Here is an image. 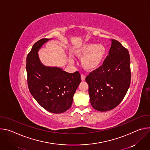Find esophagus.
<instances>
[{"label":"esophagus","mask_w":150,"mask_h":150,"mask_svg":"<svg viewBox=\"0 0 150 150\" xmlns=\"http://www.w3.org/2000/svg\"><path fill=\"white\" fill-rule=\"evenodd\" d=\"M81 80H82V81H85V76H84L83 75H81Z\"/></svg>","instance_id":"esophagus-1"}]
</instances>
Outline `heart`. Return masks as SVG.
<instances>
[{"mask_svg":"<svg viewBox=\"0 0 150 150\" xmlns=\"http://www.w3.org/2000/svg\"><path fill=\"white\" fill-rule=\"evenodd\" d=\"M73 53L76 57H82L81 66L85 70L93 72L103 64L107 54V48L101 44H83L74 49Z\"/></svg>","mask_w":150,"mask_h":150,"instance_id":"obj_1","label":"heart"}]
</instances>
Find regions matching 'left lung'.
Wrapping results in <instances>:
<instances>
[{
    "instance_id": "obj_1",
    "label": "left lung",
    "mask_w": 150,
    "mask_h": 150,
    "mask_svg": "<svg viewBox=\"0 0 150 150\" xmlns=\"http://www.w3.org/2000/svg\"><path fill=\"white\" fill-rule=\"evenodd\" d=\"M109 55L103 65L85 79L93 108L107 112L117 106L125 97L131 83L130 56L120 42L112 40Z\"/></svg>"
}]
</instances>
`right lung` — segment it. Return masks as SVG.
Wrapping results in <instances>:
<instances>
[{
  "label": "right lung",
  "mask_w": 150,
  "mask_h": 150,
  "mask_svg": "<svg viewBox=\"0 0 150 150\" xmlns=\"http://www.w3.org/2000/svg\"><path fill=\"white\" fill-rule=\"evenodd\" d=\"M50 40L42 38L36 42L27 57L28 85L31 95L42 108L53 113H62L71 107L81 75L78 71L68 73L41 62L38 52Z\"/></svg>",
  "instance_id": "obj_1"
}]
</instances>
